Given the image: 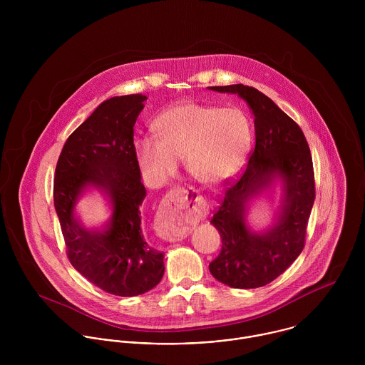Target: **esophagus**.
I'll list each match as a JSON object with an SVG mask.
<instances>
[{
    "label": "esophagus",
    "instance_id": "34e87169",
    "mask_svg": "<svg viewBox=\"0 0 365 365\" xmlns=\"http://www.w3.org/2000/svg\"><path fill=\"white\" fill-rule=\"evenodd\" d=\"M187 194L185 188L177 187L163 198L155 222V229L161 239L177 242L188 235L192 210L188 207Z\"/></svg>",
    "mask_w": 365,
    "mask_h": 365
}]
</instances>
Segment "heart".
I'll use <instances>...</instances> for the list:
<instances>
[{"instance_id":"obj_1","label":"heart","mask_w":365,"mask_h":365,"mask_svg":"<svg viewBox=\"0 0 365 365\" xmlns=\"http://www.w3.org/2000/svg\"><path fill=\"white\" fill-rule=\"evenodd\" d=\"M157 138H140L135 153L143 173L155 182L171 177L185 160L190 175L216 185L242 167L252 142L247 115L235 106L184 103L165 109L153 123Z\"/></svg>"}]
</instances>
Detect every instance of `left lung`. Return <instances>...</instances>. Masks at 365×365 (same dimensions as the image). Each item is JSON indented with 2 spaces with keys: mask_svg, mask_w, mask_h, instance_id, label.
Returning a JSON list of instances; mask_svg holds the SVG:
<instances>
[{
  "mask_svg": "<svg viewBox=\"0 0 365 365\" xmlns=\"http://www.w3.org/2000/svg\"><path fill=\"white\" fill-rule=\"evenodd\" d=\"M209 88L246 100L256 130L249 163L236 180L225 181L223 200L210 219L222 237V249L209 271L232 288H259L281 275L304 250L314 201L312 156L299 125L257 88L243 84ZM274 175L284 180V209L272 230L256 235L245 227V204Z\"/></svg>",
  "mask_w": 365,
  "mask_h": 365,
  "instance_id": "1",
  "label": "left lung"
}]
</instances>
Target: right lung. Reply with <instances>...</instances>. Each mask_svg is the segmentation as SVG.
<instances>
[{
  "label": "right lung",
  "mask_w": 365,
  "mask_h": 365,
  "mask_svg": "<svg viewBox=\"0 0 365 365\" xmlns=\"http://www.w3.org/2000/svg\"><path fill=\"white\" fill-rule=\"evenodd\" d=\"M145 96L113 97L100 105L66 140L53 182V201L71 265L90 282L118 297L155 288L164 274V253L140 229L146 190L135 153L133 126ZM97 186L111 198L113 217L103 231L84 230L73 217L78 195Z\"/></svg>",
  "instance_id": "obj_1"
}]
</instances>
